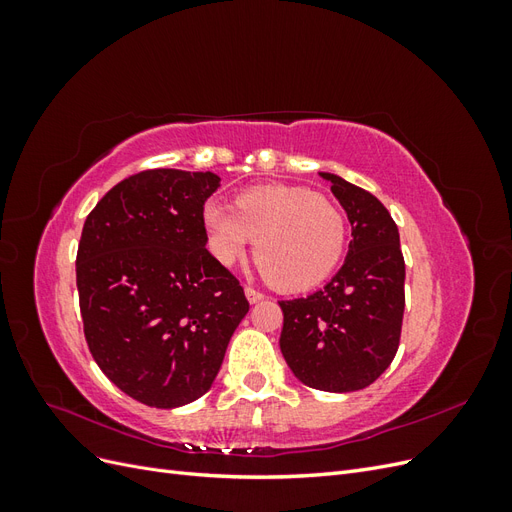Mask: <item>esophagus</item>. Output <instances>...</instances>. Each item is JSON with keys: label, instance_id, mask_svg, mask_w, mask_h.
I'll return each mask as SVG.
<instances>
[{"label": "esophagus", "instance_id": "34e87169", "mask_svg": "<svg viewBox=\"0 0 512 512\" xmlns=\"http://www.w3.org/2000/svg\"><path fill=\"white\" fill-rule=\"evenodd\" d=\"M245 297H247V301H250V303H258V301L265 299V294H262L256 288H252V286H245Z\"/></svg>", "mask_w": 512, "mask_h": 512}]
</instances>
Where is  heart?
<instances>
[{"instance_id":"obj_1","label":"heart","mask_w":512,"mask_h":512,"mask_svg":"<svg viewBox=\"0 0 512 512\" xmlns=\"http://www.w3.org/2000/svg\"><path fill=\"white\" fill-rule=\"evenodd\" d=\"M209 250L230 267L254 245L256 265L282 290L320 284L344 254L346 220L329 198L297 185H262L237 196L235 209L209 200L203 209Z\"/></svg>"}]
</instances>
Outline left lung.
<instances>
[{
    "mask_svg": "<svg viewBox=\"0 0 512 512\" xmlns=\"http://www.w3.org/2000/svg\"><path fill=\"white\" fill-rule=\"evenodd\" d=\"M348 213L344 267L309 297L280 301V348L292 374L318 391L352 393L378 380L399 348L406 262L391 213L367 190L320 173Z\"/></svg>",
    "mask_w": 512,
    "mask_h": 512,
    "instance_id": "left-lung-1",
    "label": "left lung"
}]
</instances>
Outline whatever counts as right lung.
I'll return each mask as SVG.
<instances>
[{
    "label": "right lung",
    "instance_id": "1",
    "mask_svg": "<svg viewBox=\"0 0 512 512\" xmlns=\"http://www.w3.org/2000/svg\"><path fill=\"white\" fill-rule=\"evenodd\" d=\"M213 173L151 168L119 181L87 215L76 288L91 356L151 408L203 397L250 309L239 280L207 250Z\"/></svg>",
    "mask_w": 512,
    "mask_h": 512
}]
</instances>
